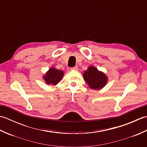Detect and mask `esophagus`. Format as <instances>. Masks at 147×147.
Segmentation results:
<instances>
[{
  "instance_id": "34e87169",
  "label": "esophagus",
  "mask_w": 147,
  "mask_h": 147,
  "mask_svg": "<svg viewBox=\"0 0 147 147\" xmlns=\"http://www.w3.org/2000/svg\"><path fill=\"white\" fill-rule=\"evenodd\" d=\"M71 70H76V71H77L78 69V66H74V67H71Z\"/></svg>"
}]
</instances>
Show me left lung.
I'll list each match as a JSON object with an SVG mask.
<instances>
[{
  "label": "left lung",
  "instance_id": "left-lung-1",
  "mask_svg": "<svg viewBox=\"0 0 147 147\" xmlns=\"http://www.w3.org/2000/svg\"><path fill=\"white\" fill-rule=\"evenodd\" d=\"M83 76L90 88L93 90L103 88L108 81V78L105 73L93 66H89L86 71H84Z\"/></svg>",
  "mask_w": 147,
  "mask_h": 147
}]
</instances>
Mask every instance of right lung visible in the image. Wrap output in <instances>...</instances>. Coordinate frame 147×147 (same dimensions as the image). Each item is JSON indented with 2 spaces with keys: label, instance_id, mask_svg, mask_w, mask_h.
Instances as JSON below:
<instances>
[{
  "label": "right lung",
  "instance_id": "1",
  "mask_svg": "<svg viewBox=\"0 0 147 147\" xmlns=\"http://www.w3.org/2000/svg\"><path fill=\"white\" fill-rule=\"evenodd\" d=\"M63 76V71L58 70L56 68L52 67L49 69L45 75L43 76V79L47 85H56L62 80Z\"/></svg>",
  "mask_w": 147,
  "mask_h": 147
}]
</instances>
